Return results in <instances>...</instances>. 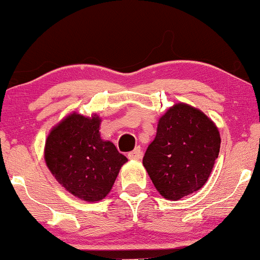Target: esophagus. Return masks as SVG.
<instances>
[{
    "label": "esophagus",
    "instance_id": "esophagus-1",
    "mask_svg": "<svg viewBox=\"0 0 260 260\" xmlns=\"http://www.w3.org/2000/svg\"><path fill=\"white\" fill-rule=\"evenodd\" d=\"M140 157H142V149H140L139 147H137L134 150L128 153V159H131V160H139Z\"/></svg>",
    "mask_w": 260,
    "mask_h": 260
}]
</instances>
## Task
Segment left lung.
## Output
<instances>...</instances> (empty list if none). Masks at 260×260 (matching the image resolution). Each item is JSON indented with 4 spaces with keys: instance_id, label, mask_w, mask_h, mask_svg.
<instances>
[{
    "instance_id": "obj_1",
    "label": "left lung",
    "mask_w": 260,
    "mask_h": 260,
    "mask_svg": "<svg viewBox=\"0 0 260 260\" xmlns=\"http://www.w3.org/2000/svg\"><path fill=\"white\" fill-rule=\"evenodd\" d=\"M220 133L196 107L176 104L160 117L143 165L164 198L178 201L201 189L220 151Z\"/></svg>"
}]
</instances>
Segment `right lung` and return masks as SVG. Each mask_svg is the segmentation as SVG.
<instances>
[{
	"instance_id": "add662e5",
	"label": "right lung",
	"mask_w": 260,
	"mask_h": 260,
	"mask_svg": "<svg viewBox=\"0 0 260 260\" xmlns=\"http://www.w3.org/2000/svg\"><path fill=\"white\" fill-rule=\"evenodd\" d=\"M101 118L71 113L49 133L44 156L55 178L74 197L99 202L109 194L127 157L100 137Z\"/></svg>"
}]
</instances>
